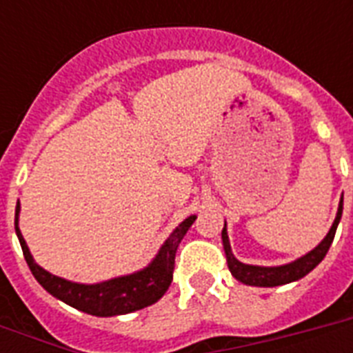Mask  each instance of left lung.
<instances>
[{
  "label": "left lung",
  "mask_w": 353,
  "mask_h": 353,
  "mask_svg": "<svg viewBox=\"0 0 353 353\" xmlns=\"http://www.w3.org/2000/svg\"><path fill=\"white\" fill-rule=\"evenodd\" d=\"M341 214H343V199H341L339 210H337V218H335L334 225L326 234V238L312 252H307L306 256L299 258V260L288 263V265H280V268H258V265H245V263L238 262L231 251L227 229L223 227L221 240H223V247H225L229 271H231L234 279H238L243 284L258 285V288H274V285L290 284V282H295V280L306 276L312 269H315L319 263L323 262V258L330 251V245L334 241L335 231H337V225H339Z\"/></svg>",
  "instance_id": "obj_1"
}]
</instances>
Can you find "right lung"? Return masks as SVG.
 <instances>
[{"instance_id":"right-lung-1","label":"right lung","mask_w":353,"mask_h":353,"mask_svg":"<svg viewBox=\"0 0 353 353\" xmlns=\"http://www.w3.org/2000/svg\"><path fill=\"white\" fill-rule=\"evenodd\" d=\"M18 212L19 205H16L14 227H16L19 245H21V251H23L25 262L34 274V279L52 296H57V299H60L69 306L77 307L80 312L97 315V317H112V315H124V313L137 312V310L152 306L154 302L159 301L172 284L177 247L181 243L183 236L187 234L190 225L196 221V216H190V218L183 221L181 225L172 232L170 238L165 241V245L161 247L159 254L155 256L154 262L143 271L108 280V282H101V284L85 285L58 279L54 274L47 273L46 269H41L32 260L29 247H27L23 236L18 229Z\"/></svg>"}]
</instances>
